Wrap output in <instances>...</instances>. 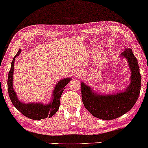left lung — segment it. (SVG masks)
<instances>
[{"label": "left lung", "instance_id": "left-lung-1", "mask_svg": "<svg viewBox=\"0 0 148 148\" xmlns=\"http://www.w3.org/2000/svg\"><path fill=\"white\" fill-rule=\"evenodd\" d=\"M121 56L127 60L132 74L130 83L125 91L112 95L95 93L90 86L81 82V98L85 108L95 117L112 120L123 115L133 108L139 97L141 76L137 60L132 50L127 48Z\"/></svg>", "mask_w": 148, "mask_h": 148}]
</instances>
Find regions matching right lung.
I'll use <instances>...</instances> for the list:
<instances>
[{
  "mask_svg": "<svg viewBox=\"0 0 148 148\" xmlns=\"http://www.w3.org/2000/svg\"><path fill=\"white\" fill-rule=\"evenodd\" d=\"M21 49H19L17 54L11 62V69L9 72L8 79V90L12 104L22 114L32 119H41L46 118H50L58 111L60 102V97L65 89V86L71 80L70 77L65 78L60 80L56 84L53 92L51 101L48 104L44 105L41 103H28L21 102L17 98V95L13 89L12 85V76L14 72V64L15 58L20 54Z\"/></svg>",
  "mask_w": 148,
  "mask_h": 148,
  "instance_id": "right-lung-1",
  "label": "right lung"
}]
</instances>
